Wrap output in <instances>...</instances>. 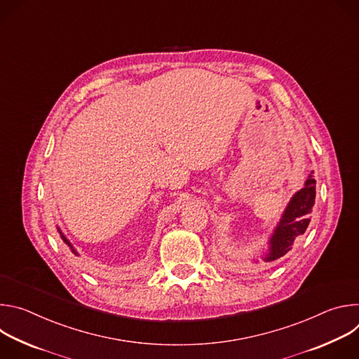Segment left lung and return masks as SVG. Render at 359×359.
Instances as JSON below:
<instances>
[{
    "label": "left lung",
    "mask_w": 359,
    "mask_h": 359,
    "mask_svg": "<svg viewBox=\"0 0 359 359\" xmlns=\"http://www.w3.org/2000/svg\"><path fill=\"white\" fill-rule=\"evenodd\" d=\"M314 203L316 179H313V175H310L305 182V186L297 191L288 203L283 219L271 237V248L266 257L267 262L277 260L285 255L292 248L294 240L305 233L311 222L310 213L313 212Z\"/></svg>",
    "instance_id": "8db88e82"
}]
</instances>
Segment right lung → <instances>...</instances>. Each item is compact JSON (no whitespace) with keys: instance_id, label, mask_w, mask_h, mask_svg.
I'll return each mask as SVG.
<instances>
[{"instance_id":"right-lung-1","label":"right lung","mask_w":359,"mask_h":359,"mask_svg":"<svg viewBox=\"0 0 359 359\" xmlns=\"http://www.w3.org/2000/svg\"><path fill=\"white\" fill-rule=\"evenodd\" d=\"M60 233H61V231H60ZM61 237H62V240H64V243H65V244H67V245H68V247H69V248H71V250H72V252H74V254H75V255H76V252H75V250H74V247H72V244H71V243H69V241H68V240H67V238H65V236H64V234H62V233H61Z\"/></svg>"}]
</instances>
